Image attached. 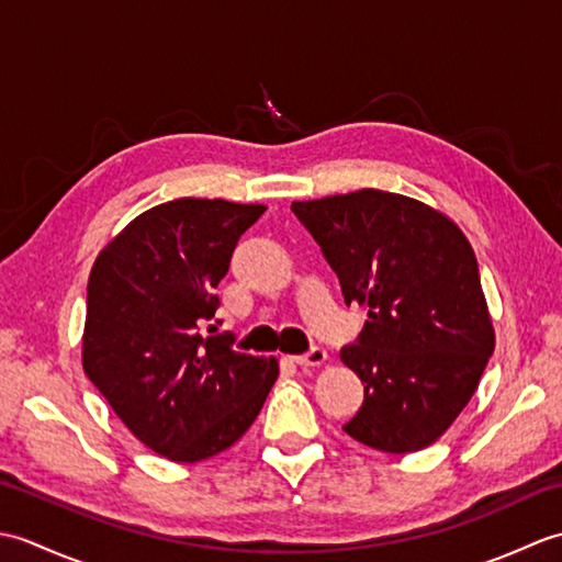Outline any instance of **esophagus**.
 <instances>
[{
	"instance_id": "1",
	"label": "esophagus",
	"mask_w": 562,
	"mask_h": 562,
	"mask_svg": "<svg viewBox=\"0 0 562 562\" xmlns=\"http://www.w3.org/2000/svg\"><path fill=\"white\" fill-rule=\"evenodd\" d=\"M326 360H328V352L324 348H312L306 355L292 357V362L296 367H321Z\"/></svg>"
}]
</instances>
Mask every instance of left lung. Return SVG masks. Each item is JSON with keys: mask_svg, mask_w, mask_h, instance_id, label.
<instances>
[{"mask_svg": "<svg viewBox=\"0 0 562 562\" xmlns=\"http://www.w3.org/2000/svg\"><path fill=\"white\" fill-rule=\"evenodd\" d=\"M292 212L336 270L345 304L367 306L360 336L340 350L364 384L342 429L386 453L429 447L495 350L469 238L441 212L374 188L292 202Z\"/></svg>", "mask_w": 562, "mask_h": 562, "instance_id": "left-lung-1", "label": "left lung"}]
</instances>
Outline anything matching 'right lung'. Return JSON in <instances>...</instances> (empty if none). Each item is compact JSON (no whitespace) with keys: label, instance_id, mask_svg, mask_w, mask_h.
I'll return each mask as SVG.
<instances>
[{"label":"right lung","instance_id":"add662e5","mask_svg":"<svg viewBox=\"0 0 562 562\" xmlns=\"http://www.w3.org/2000/svg\"><path fill=\"white\" fill-rule=\"evenodd\" d=\"M262 205L181 198L142 212L89 274L83 372L142 445L178 463L229 449L278 379L207 326L238 238Z\"/></svg>","mask_w":562,"mask_h":562}]
</instances>
